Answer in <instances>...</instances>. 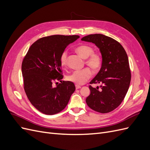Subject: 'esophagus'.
<instances>
[{
	"instance_id": "1",
	"label": "esophagus",
	"mask_w": 150,
	"mask_h": 150,
	"mask_svg": "<svg viewBox=\"0 0 150 150\" xmlns=\"http://www.w3.org/2000/svg\"><path fill=\"white\" fill-rule=\"evenodd\" d=\"M75 86H76V89H79V88H81V86H79V85H76Z\"/></svg>"
}]
</instances>
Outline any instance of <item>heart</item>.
<instances>
[{"mask_svg":"<svg viewBox=\"0 0 150 150\" xmlns=\"http://www.w3.org/2000/svg\"><path fill=\"white\" fill-rule=\"evenodd\" d=\"M94 47L90 45L82 44L77 47L75 51L79 55L86 59L85 63L93 71H98L101 67L103 57L99 52L94 51ZM60 64L65 67L67 65V53L63 51L60 56ZM92 76V72L89 68L86 67L81 71H75L67 76V80L76 85H82Z\"/></svg>","mask_w":150,"mask_h":150,"instance_id":"1","label":"heart"}]
</instances>
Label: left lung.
Segmentation results:
<instances>
[{"label": "left lung", "mask_w": 150, "mask_h": 150, "mask_svg": "<svg viewBox=\"0 0 150 150\" xmlns=\"http://www.w3.org/2000/svg\"><path fill=\"white\" fill-rule=\"evenodd\" d=\"M93 42L100 49L103 62L100 71L89 84L91 93L86 99L88 106L100 113H108L118 107L128 92L131 74L128 57L122 45L115 39L100 34L81 39Z\"/></svg>", "instance_id": "obj_1"}]
</instances>
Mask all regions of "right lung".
Here are the masks:
<instances>
[{
  "instance_id": "right-lung-1",
  "label": "right lung",
  "mask_w": 150,
  "mask_h": 150,
  "mask_svg": "<svg viewBox=\"0 0 150 150\" xmlns=\"http://www.w3.org/2000/svg\"><path fill=\"white\" fill-rule=\"evenodd\" d=\"M79 35H53L40 38L31 45L22 63L24 89L30 103L45 115L62 111L76 89L73 83L63 78L60 56ZM62 82L56 87L52 84Z\"/></svg>"
}]
</instances>
